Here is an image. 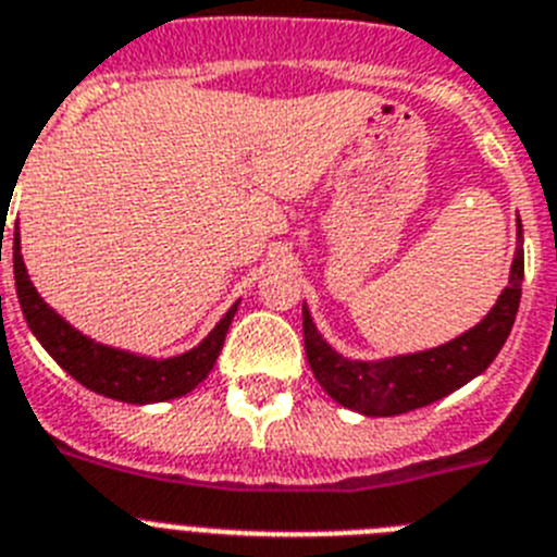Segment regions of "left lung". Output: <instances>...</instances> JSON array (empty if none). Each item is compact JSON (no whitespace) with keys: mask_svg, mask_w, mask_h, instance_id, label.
<instances>
[{"mask_svg":"<svg viewBox=\"0 0 557 557\" xmlns=\"http://www.w3.org/2000/svg\"><path fill=\"white\" fill-rule=\"evenodd\" d=\"M521 244H524L521 221H516V255H512L510 280L496 299V306L471 331L459 333L446 345L429 347V350L375 361L347 359L327 345L325 336L313 325L308 306H302L306 356L319 386L336 404L347 406L352 412L367 414V418H393V414L412 412L420 406L446 398L454 389L482 375L499 356L519 311L521 280H524Z\"/></svg>","mask_w":557,"mask_h":557,"instance_id":"8db88e82","label":"left lung"}]
</instances>
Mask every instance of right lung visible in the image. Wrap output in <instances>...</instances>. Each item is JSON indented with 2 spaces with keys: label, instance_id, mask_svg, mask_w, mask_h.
<instances>
[{
  "label": "right lung",
  "instance_id": "right-lung-1",
  "mask_svg": "<svg viewBox=\"0 0 557 557\" xmlns=\"http://www.w3.org/2000/svg\"><path fill=\"white\" fill-rule=\"evenodd\" d=\"M13 277H16L18 306L30 325L33 336L41 342L58 364L70 372L77 384H84L91 393L106 398L123 400V404H159L193 393L215 367L226 331H230L240 299L221 317V322L207 333L196 347L178 352L171 359H151L137 352L120 350V347L100 345L95 338L84 336L66 322L58 311L47 306L36 285L30 283L27 265L22 258V238L13 235Z\"/></svg>",
  "mask_w": 557,
  "mask_h": 557
}]
</instances>
